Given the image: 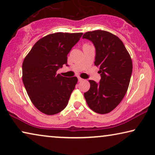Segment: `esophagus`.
I'll use <instances>...</instances> for the list:
<instances>
[{"label":"esophagus","instance_id":"obj_1","mask_svg":"<svg viewBox=\"0 0 155 155\" xmlns=\"http://www.w3.org/2000/svg\"><path fill=\"white\" fill-rule=\"evenodd\" d=\"M78 81H79V82H81L83 81V78H81V77H78Z\"/></svg>","mask_w":155,"mask_h":155}]
</instances>
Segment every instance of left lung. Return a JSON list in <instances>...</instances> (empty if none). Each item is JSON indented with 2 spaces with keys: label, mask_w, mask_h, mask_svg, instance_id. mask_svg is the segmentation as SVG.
<instances>
[{
  "label": "left lung",
  "mask_w": 155,
  "mask_h": 155,
  "mask_svg": "<svg viewBox=\"0 0 155 155\" xmlns=\"http://www.w3.org/2000/svg\"><path fill=\"white\" fill-rule=\"evenodd\" d=\"M92 41L96 50L94 64L99 67V83L90 80V88L84 93L91 110L107 114L119 105L129 86L132 62L126 47L118 36L108 31H87L83 36Z\"/></svg>",
  "instance_id": "left-lung-1"
}]
</instances>
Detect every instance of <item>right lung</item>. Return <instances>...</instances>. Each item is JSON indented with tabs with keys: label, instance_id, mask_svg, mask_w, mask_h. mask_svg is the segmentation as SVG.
I'll return each mask as SVG.
<instances>
[{
	"label": "right lung",
	"instance_id": "1",
	"mask_svg": "<svg viewBox=\"0 0 155 155\" xmlns=\"http://www.w3.org/2000/svg\"><path fill=\"white\" fill-rule=\"evenodd\" d=\"M83 33L57 32L38 40L23 63V82L31 101L47 115L60 112L67 106L78 81L56 72L67 65V56Z\"/></svg>",
	"mask_w": 155,
	"mask_h": 155
}]
</instances>
